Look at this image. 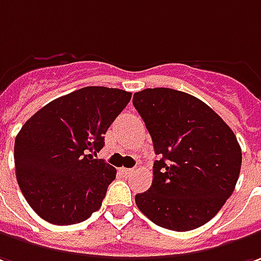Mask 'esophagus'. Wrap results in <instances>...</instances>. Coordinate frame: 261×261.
Here are the masks:
<instances>
[{
  "label": "esophagus",
  "instance_id": "1",
  "mask_svg": "<svg viewBox=\"0 0 261 261\" xmlns=\"http://www.w3.org/2000/svg\"><path fill=\"white\" fill-rule=\"evenodd\" d=\"M120 172H121L124 176H130V175H133L134 169H127V167H121V169H120Z\"/></svg>",
  "mask_w": 261,
  "mask_h": 261
}]
</instances>
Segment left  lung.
Here are the masks:
<instances>
[{"instance_id": "1", "label": "left lung", "mask_w": 261, "mask_h": 261, "mask_svg": "<svg viewBox=\"0 0 261 261\" xmlns=\"http://www.w3.org/2000/svg\"><path fill=\"white\" fill-rule=\"evenodd\" d=\"M133 105L159 160L150 189L136 195L139 210L159 227L191 231L217 215L241 169L237 137L201 99L170 88H147Z\"/></svg>"}]
</instances>
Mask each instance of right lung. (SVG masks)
I'll return each mask as SVG.
<instances>
[{
	"label": "right lung",
	"mask_w": 261,
	"mask_h": 261,
	"mask_svg": "<svg viewBox=\"0 0 261 261\" xmlns=\"http://www.w3.org/2000/svg\"><path fill=\"white\" fill-rule=\"evenodd\" d=\"M131 92L86 86L44 105L15 137V176L25 201L55 225L88 220L101 208L117 170L102 159L103 134Z\"/></svg>",
	"instance_id": "right-lung-1"
}]
</instances>
